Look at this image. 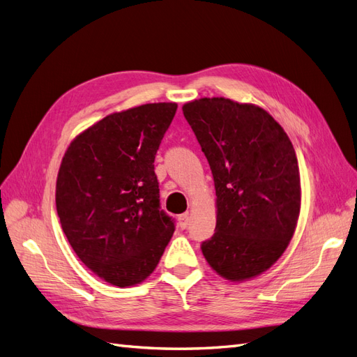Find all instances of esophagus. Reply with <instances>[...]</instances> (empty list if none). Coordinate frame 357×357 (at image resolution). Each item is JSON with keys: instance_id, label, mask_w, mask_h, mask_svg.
I'll return each mask as SVG.
<instances>
[{"instance_id": "34e87169", "label": "esophagus", "mask_w": 357, "mask_h": 357, "mask_svg": "<svg viewBox=\"0 0 357 357\" xmlns=\"http://www.w3.org/2000/svg\"><path fill=\"white\" fill-rule=\"evenodd\" d=\"M189 220H190V218H189L188 213L181 214L180 218H178V226H180V228H181V229H186L188 226H189Z\"/></svg>"}]
</instances>
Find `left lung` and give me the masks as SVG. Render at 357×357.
Instances as JSON below:
<instances>
[{
  "label": "left lung",
  "instance_id": "8db88e82",
  "mask_svg": "<svg viewBox=\"0 0 357 357\" xmlns=\"http://www.w3.org/2000/svg\"><path fill=\"white\" fill-rule=\"evenodd\" d=\"M207 158L215 188V232L201 244L215 273L244 282L284 253L301 210L295 149L264 109L228 98L183 105Z\"/></svg>",
  "mask_w": 357,
  "mask_h": 357
}]
</instances>
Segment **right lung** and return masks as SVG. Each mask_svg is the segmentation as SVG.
<instances>
[{
	"label": "right lung",
	"instance_id": "obj_1",
	"mask_svg": "<svg viewBox=\"0 0 357 357\" xmlns=\"http://www.w3.org/2000/svg\"><path fill=\"white\" fill-rule=\"evenodd\" d=\"M176 112V102H155L105 116L62 158V231L80 261L113 286L144 282L174 234V222L160 210L153 162Z\"/></svg>",
	"mask_w": 357,
	"mask_h": 357
}]
</instances>
